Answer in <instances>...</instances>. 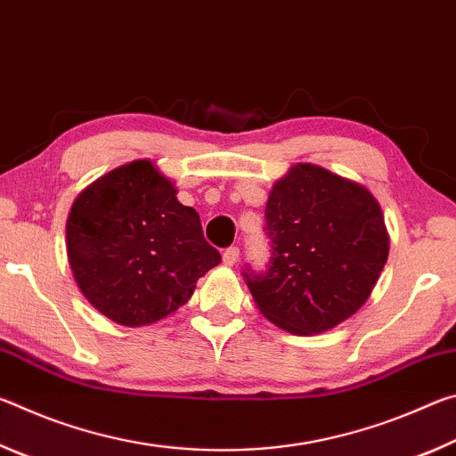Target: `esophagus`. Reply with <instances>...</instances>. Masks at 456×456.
I'll list each match as a JSON object with an SVG mask.
<instances>
[{
    "mask_svg": "<svg viewBox=\"0 0 456 456\" xmlns=\"http://www.w3.org/2000/svg\"><path fill=\"white\" fill-rule=\"evenodd\" d=\"M239 259V247H229V249L223 251V264L225 265H235Z\"/></svg>",
    "mask_w": 456,
    "mask_h": 456,
    "instance_id": "esophagus-1",
    "label": "esophagus"
}]
</instances>
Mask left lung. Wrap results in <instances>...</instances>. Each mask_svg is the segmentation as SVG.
I'll return each instance as SVG.
<instances>
[{
	"label": "left lung",
	"mask_w": 456,
	"mask_h": 456,
	"mask_svg": "<svg viewBox=\"0 0 456 456\" xmlns=\"http://www.w3.org/2000/svg\"><path fill=\"white\" fill-rule=\"evenodd\" d=\"M272 259L245 273L264 318L296 336L336 328L372 293L390 251L376 197L320 165L297 163L275 181L265 205Z\"/></svg>",
	"instance_id": "1"
}]
</instances>
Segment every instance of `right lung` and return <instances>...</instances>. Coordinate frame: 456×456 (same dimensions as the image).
Instances as JSON below:
<instances>
[{"label": "right lung", "mask_w": 456, "mask_h": 456, "mask_svg": "<svg viewBox=\"0 0 456 456\" xmlns=\"http://www.w3.org/2000/svg\"><path fill=\"white\" fill-rule=\"evenodd\" d=\"M149 159L117 167L72 203L66 251L74 281L104 318L126 328L175 314L221 264L199 213Z\"/></svg>", "instance_id": "1"}]
</instances>
